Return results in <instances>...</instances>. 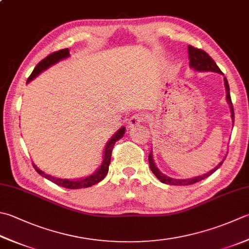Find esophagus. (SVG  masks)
I'll return each instance as SVG.
<instances>
[{"label": "esophagus", "mask_w": 249, "mask_h": 249, "mask_svg": "<svg viewBox=\"0 0 249 249\" xmlns=\"http://www.w3.org/2000/svg\"><path fill=\"white\" fill-rule=\"evenodd\" d=\"M143 121H144V118L142 114H134L129 118V120L127 122V125H128V127H135L136 125L142 123Z\"/></svg>", "instance_id": "1"}]
</instances>
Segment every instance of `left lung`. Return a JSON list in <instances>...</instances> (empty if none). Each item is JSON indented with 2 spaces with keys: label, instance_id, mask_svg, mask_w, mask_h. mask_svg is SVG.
Here are the masks:
<instances>
[{
  "label": "left lung",
  "instance_id": "left-lung-1",
  "mask_svg": "<svg viewBox=\"0 0 249 249\" xmlns=\"http://www.w3.org/2000/svg\"><path fill=\"white\" fill-rule=\"evenodd\" d=\"M188 53H189V59H190L189 66H190V68H192L193 70L198 71V72H217V73H219V74H223L221 70L219 69L218 66L216 65V62L213 60V58L209 56L206 52L189 45L188 46ZM223 81H225V87H226V99H227V102L229 104V106H230L232 123H234V110H233V106H232V101H231L230 87H229V83H228L227 77H223ZM223 160H221V162L219 163L215 168L209 170V172H207L206 174L201 175V176H196V177L188 178V179H176V178L168 177L165 174L160 173V169L157 167V165H155V163H154L152 150H151V152L149 154V164H150V168H151V170H152V173L155 175V176H157V178L160 180V182L166 183V184H172V186H189V184H193V183L201 181V180L207 178L208 176H211L213 173H215L216 170L221 166Z\"/></svg>",
  "mask_w": 249,
  "mask_h": 249
}]
</instances>
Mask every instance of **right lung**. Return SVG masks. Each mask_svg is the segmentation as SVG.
I'll list each match as a JSON object with an SVG mask.
<instances>
[{"mask_svg": "<svg viewBox=\"0 0 249 249\" xmlns=\"http://www.w3.org/2000/svg\"><path fill=\"white\" fill-rule=\"evenodd\" d=\"M68 57H70V53L68 48H65V50H60V51L51 53V55H48L46 58H44L42 61L38 62L36 67L34 68V70L31 73V75L29 76L27 83L31 82L33 79H36V77L38 74H41L43 71H45L50 67L56 65L57 62H59L63 59H67ZM124 134H125V127L123 126V127H121L108 140V142H107L106 147L104 149V153H102V160H101L100 166L97 168V170L94 174H91L87 177L79 178V179H62V178L52 176V175L45 174L44 172H42V170L38 168L36 164H33V167L36 168V172L40 174L42 177L48 179L50 181L56 183L60 187L67 188V189H83V188L91 187V186H94V184L101 181V180L106 177V175L108 174L109 165L111 162V154H112V150H113V147H114V143L118 140H120L121 138H123Z\"/></svg>", "mask_w": 249, "mask_h": 249, "instance_id": "add662e5", "label": "right lung"}]
</instances>
